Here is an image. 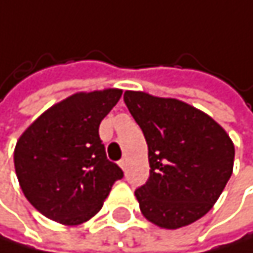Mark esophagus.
<instances>
[{"mask_svg":"<svg viewBox=\"0 0 253 253\" xmlns=\"http://www.w3.org/2000/svg\"><path fill=\"white\" fill-rule=\"evenodd\" d=\"M119 166H121V169H122V170H125V169H126V160H125V158H122V160L119 161Z\"/></svg>","mask_w":253,"mask_h":253,"instance_id":"obj_1","label":"esophagus"}]
</instances>
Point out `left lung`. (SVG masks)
<instances>
[{
  "mask_svg": "<svg viewBox=\"0 0 253 253\" xmlns=\"http://www.w3.org/2000/svg\"><path fill=\"white\" fill-rule=\"evenodd\" d=\"M124 101L148 143L149 179L135 190L142 214L164 229L212 208L234 169V143L202 110L175 98L126 90Z\"/></svg>",
  "mask_w": 253,
  "mask_h": 253,
  "instance_id": "obj_1",
  "label": "left lung"
}]
</instances>
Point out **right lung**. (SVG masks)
Segmentation results:
<instances>
[{
  "label": "right lung",
  "mask_w": 253,
  "mask_h": 253,
  "mask_svg": "<svg viewBox=\"0 0 253 253\" xmlns=\"http://www.w3.org/2000/svg\"><path fill=\"white\" fill-rule=\"evenodd\" d=\"M121 96V89L74 93L43 111L18 138L13 160L19 185L45 217L66 226L90 220L124 176L107 160L98 132Z\"/></svg>",
  "instance_id": "add662e5"
}]
</instances>
